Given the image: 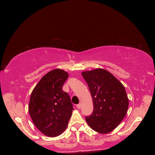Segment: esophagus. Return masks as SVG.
I'll list each match as a JSON object with an SVG mask.
<instances>
[{"label":"esophagus","mask_w":155,"mask_h":155,"mask_svg":"<svg viewBox=\"0 0 155 155\" xmlns=\"http://www.w3.org/2000/svg\"><path fill=\"white\" fill-rule=\"evenodd\" d=\"M77 108H78V109H80V108H81V104H78V105H77Z\"/></svg>","instance_id":"obj_1"}]
</instances>
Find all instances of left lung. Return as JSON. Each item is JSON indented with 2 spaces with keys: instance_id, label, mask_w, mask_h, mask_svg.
<instances>
[{
  "instance_id": "1",
  "label": "left lung",
  "mask_w": 155,
  "mask_h": 155,
  "mask_svg": "<svg viewBox=\"0 0 155 155\" xmlns=\"http://www.w3.org/2000/svg\"><path fill=\"white\" fill-rule=\"evenodd\" d=\"M90 90L92 114L86 117L90 127L101 134L116 129L127 112L129 99L124 86L107 70L96 68L81 72Z\"/></svg>"
}]
</instances>
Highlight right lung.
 <instances>
[{"instance_id":"1","label":"right lung","mask_w":155,"mask_h":155,"mask_svg":"<svg viewBox=\"0 0 155 155\" xmlns=\"http://www.w3.org/2000/svg\"><path fill=\"white\" fill-rule=\"evenodd\" d=\"M68 78V72L62 69L51 70L41 79L31 94L28 111L33 123L48 137L61 134L72 114L71 100L62 89Z\"/></svg>"}]
</instances>
